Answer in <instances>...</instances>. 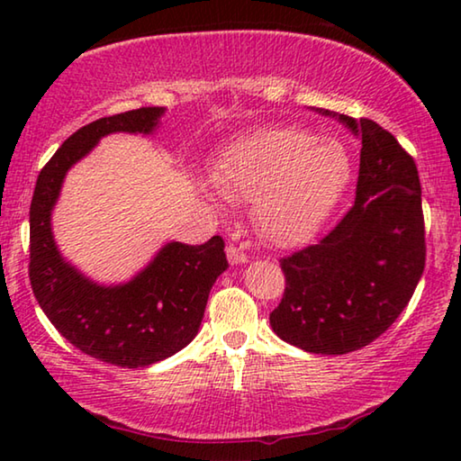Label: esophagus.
I'll return each mask as SVG.
<instances>
[{
    "label": "esophagus",
    "instance_id": "obj_1",
    "mask_svg": "<svg viewBox=\"0 0 461 461\" xmlns=\"http://www.w3.org/2000/svg\"><path fill=\"white\" fill-rule=\"evenodd\" d=\"M228 260L231 264H244V262H248V254L241 248L230 244L228 246Z\"/></svg>",
    "mask_w": 461,
    "mask_h": 461
}]
</instances>
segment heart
<instances>
[{
  "instance_id": "b5f03b06",
  "label": "heart",
  "mask_w": 461,
  "mask_h": 461,
  "mask_svg": "<svg viewBox=\"0 0 461 461\" xmlns=\"http://www.w3.org/2000/svg\"><path fill=\"white\" fill-rule=\"evenodd\" d=\"M349 156L301 128H262L240 138L213 167L221 194L254 203L262 236L293 246L313 236L349 181Z\"/></svg>"
}]
</instances>
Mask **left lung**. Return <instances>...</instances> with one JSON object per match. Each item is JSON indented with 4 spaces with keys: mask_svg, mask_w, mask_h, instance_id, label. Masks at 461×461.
<instances>
[{
    "mask_svg": "<svg viewBox=\"0 0 461 461\" xmlns=\"http://www.w3.org/2000/svg\"><path fill=\"white\" fill-rule=\"evenodd\" d=\"M338 118L362 136L356 201L317 244L280 258L286 286L270 313L280 339L323 356L380 338L409 305L427 256L412 156L376 122Z\"/></svg>",
    "mask_w": 461,
    "mask_h": 461,
    "instance_id": "obj_1",
    "label": "left lung"
}]
</instances>
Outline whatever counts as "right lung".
I'll list each match as a JSON object with an SVG mask.
<instances>
[{"label":"right lung","instance_id":"right-lung-1","mask_svg":"<svg viewBox=\"0 0 461 461\" xmlns=\"http://www.w3.org/2000/svg\"><path fill=\"white\" fill-rule=\"evenodd\" d=\"M162 113V107H140L77 130L42 167L30 205L28 275L38 305L77 349L120 368H144L165 360L197 335L209 291L230 267L223 238L213 236L201 246L173 241L128 285L99 286L60 258L50 212L67 170L101 136L148 134Z\"/></svg>","mask_w":461,"mask_h":461}]
</instances>
